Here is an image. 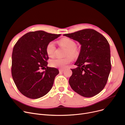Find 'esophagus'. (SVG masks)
Here are the masks:
<instances>
[{
  "label": "esophagus",
  "instance_id": "esophagus-1",
  "mask_svg": "<svg viewBox=\"0 0 125 125\" xmlns=\"http://www.w3.org/2000/svg\"><path fill=\"white\" fill-rule=\"evenodd\" d=\"M64 69H59V72H63V71H64Z\"/></svg>",
  "mask_w": 125,
  "mask_h": 125
}]
</instances>
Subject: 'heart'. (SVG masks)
<instances>
[{"label":"heart","mask_w":125,"mask_h":125,"mask_svg":"<svg viewBox=\"0 0 125 125\" xmlns=\"http://www.w3.org/2000/svg\"><path fill=\"white\" fill-rule=\"evenodd\" d=\"M61 44L67 49L66 55L64 58H55L51 59L49 62L50 66L53 68H64L67 65L72 61V57L70 55L76 57L78 54V52L76 48V44L75 42L69 38H63L60 41ZM55 44L54 41H51L47 44L46 47L47 54L50 57L54 56L55 52Z\"/></svg>","instance_id":"obj_1"}]
</instances>
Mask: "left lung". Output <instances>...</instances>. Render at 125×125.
Wrapping results in <instances>:
<instances>
[{"label": "left lung", "instance_id": "obj_1", "mask_svg": "<svg viewBox=\"0 0 125 125\" xmlns=\"http://www.w3.org/2000/svg\"><path fill=\"white\" fill-rule=\"evenodd\" d=\"M81 44V50L69 84L76 93L88 98L101 92L106 85L111 69L108 42L92 29H85L63 34Z\"/></svg>", "mask_w": 125, "mask_h": 125}]
</instances>
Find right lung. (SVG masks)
I'll return each mask as SVG.
<instances>
[{"label": "right lung", "mask_w": 125, "mask_h": 125, "mask_svg": "<svg viewBox=\"0 0 125 125\" xmlns=\"http://www.w3.org/2000/svg\"><path fill=\"white\" fill-rule=\"evenodd\" d=\"M60 35L42 31H31L23 35L15 45L11 75L18 90L24 96L35 99L50 91L59 71L47 67L49 57L46 47ZM40 69L45 71L41 73Z\"/></svg>", "instance_id": "obj_1"}]
</instances>
